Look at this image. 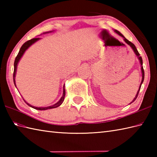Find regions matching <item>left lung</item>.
I'll use <instances>...</instances> for the list:
<instances>
[{
	"label": "left lung",
	"instance_id": "1",
	"mask_svg": "<svg viewBox=\"0 0 157 157\" xmlns=\"http://www.w3.org/2000/svg\"><path fill=\"white\" fill-rule=\"evenodd\" d=\"M115 32L117 33V34H118L119 36H121V37H123V40H124V41L127 43V44H128V45H129L130 46H131L132 47V48L133 49V51H134V52H135V54L136 55V56H138V59L140 60V64H141V70H142V82H141V84H140V87H139V90H138V92H137V94H136V97L134 98V99L133 100V101L129 103V104H131V103H132L133 102H134L135 100L137 98V97H138V93H139V92H140V88H141V86H142V84L143 83V82H144V69H143V66H142V57L140 56V53L138 52V50L136 49V46H135V45L133 44V43H132L130 41H129L128 40H127L124 36H123V35L122 34H121V33H120L119 31H117V30H115Z\"/></svg>",
	"mask_w": 157,
	"mask_h": 157
}]
</instances>
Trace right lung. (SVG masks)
Wrapping results in <instances>:
<instances>
[{"label":"right lung","mask_w":157,"mask_h":157,"mask_svg":"<svg viewBox=\"0 0 157 157\" xmlns=\"http://www.w3.org/2000/svg\"><path fill=\"white\" fill-rule=\"evenodd\" d=\"M46 33H48V32H46ZM38 40H40L39 38H33V39H31L27 41L26 42H25L24 44H23L21 48H20L19 51V53L18 55H17L16 58L15 59V62H14V72H13V82H14V84H15V86H16L15 85V74H16V71H17V64L18 63L19 61V60L21 59V56H23V55L24 54L25 51L27 50L29 46H30L31 45H32L34 43H35L36 41H38ZM65 86H63V96L61 98V99L59 100V101L57 102L56 103V104L53 105L52 106H47V107H36V106H32L31 105L28 104V103L26 102L25 101H24L25 102L26 104H27L28 105H29V106H31V107L34 108L36 110H41V111H42V110H47V109H53V108H56L58 107V106H59L60 105H61L63 101H64V98H65Z\"/></svg>","instance_id":"1"}]
</instances>
